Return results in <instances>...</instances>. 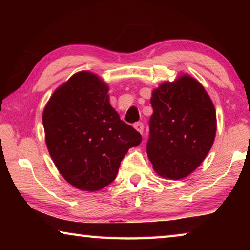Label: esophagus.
I'll use <instances>...</instances> for the list:
<instances>
[{"label": "esophagus", "instance_id": "obj_1", "mask_svg": "<svg viewBox=\"0 0 250 250\" xmlns=\"http://www.w3.org/2000/svg\"><path fill=\"white\" fill-rule=\"evenodd\" d=\"M133 126H134L135 130L139 131V132L143 133V129H145V125H143L142 122H137V124L133 125Z\"/></svg>", "mask_w": 250, "mask_h": 250}]
</instances>
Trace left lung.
<instances>
[{
	"mask_svg": "<svg viewBox=\"0 0 250 250\" xmlns=\"http://www.w3.org/2000/svg\"><path fill=\"white\" fill-rule=\"evenodd\" d=\"M146 153L159 175L188 176L204 161L216 134V111L204 87L183 75L152 92Z\"/></svg>",
	"mask_w": 250,
	"mask_h": 250,
	"instance_id": "obj_1",
	"label": "left lung"
}]
</instances>
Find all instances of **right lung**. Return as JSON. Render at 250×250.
<instances>
[{
	"label": "right lung",
	"instance_id": "right-lung-1",
	"mask_svg": "<svg viewBox=\"0 0 250 250\" xmlns=\"http://www.w3.org/2000/svg\"><path fill=\"white\" fill-rule=\"evenodd\" d=\"M55 166L75 188L94 192L116 179L126 152L142 141L109 104L108 86L88 71L57 88L43 113Z\"/></svg>",
	"mask_w": 250,
	"mask_h": 250
}]
</instances>
